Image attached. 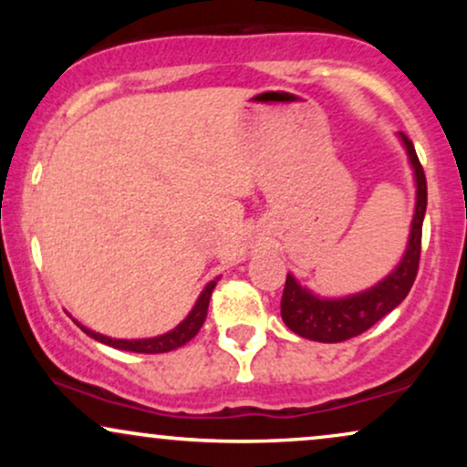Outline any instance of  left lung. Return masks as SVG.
<instances>
[{
    "label": "left lung",
    "instance_id": "obj_1",
    "mask_svg": "<svg viewBox=\"0 0 467 467\" xmlns=\"http://www.w3.org/2000/svg\"><path fill=\"white\" fill-rule=\"evenodd\" d=\"M404 144L406 155L415 180V211L410 219L409 244L395 270H390L382 281L362 292L347 294V296H318L312 289L303 287L296 276L287 275L285 289L281 298V318L294 334L316 342H342L353 336H360L368 327L393 312L398 305L409 296L415 283L417 267L421 254V223L426 215L428 191L426 175L417 158L415 147L404 133H398Z\"/></svg>",
    "mask_w": 467,
    "mask_h": 467
}]
</instances>
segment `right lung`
<instances>
[{"mask_svg":"<svg viewBox=\"0 0 467 467\" xmlns=\"http://www.w3.org/2000/svg\"><path fill=\"white\" fill-rule=\"evenodd\" d=\"M217 281H219V278L211 281L206 287L202 289L200 298H197V303L192 305L189 316H186V318L182 320L178 327H173L171 331H166V334H160V336H153V337H138V340H122V337H109V336H103V334H96V331L88 329L85 325H80L78 320H74V323H77L89 337H94V340L103 342V345H109V347H114V349H120V351H133V353H166V351H173V349H178V347L186 345L189 340H192V337L197 336V331L202 329L203 320H206V314H208L211 294H213V289H215Z\"/></svg>","mask_w":467,"mask_h":467,"instance_id":"add662e5","label":"right lung"}]
</instances>
